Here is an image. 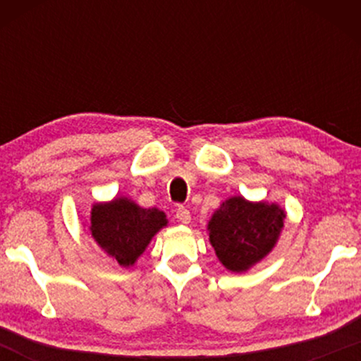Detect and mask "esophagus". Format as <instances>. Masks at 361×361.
Returning <instances> with one entry per match:
<instances>
[{"label": "esophagus", "instance_id": "1", "mask_svg": "<svg viewBox=\"0 0 361 361\" xmlns=\"http://www.w3.org/2000/svg\"><path fill=\"white\" fill-rule=\"evenodd\" d=\"M176 219H178V222H181V224H190V221H192V215H190L188 209H185V207H178Z\"/></svg>", "mask_w": 361, "mask_h": 361}]
</instances>
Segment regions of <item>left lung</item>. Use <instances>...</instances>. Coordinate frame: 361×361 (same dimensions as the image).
Listing matches in <instances>:
<instances>
[{
	"instance_id": "1",
	"label": "left lung",
	"mask_w": 361,
	"mask_h": 361,
	"mask_svg": "<svg viewBox=\"0 0 361 361\" xmlns=\"http://www.w3.org/2000/svg\"><path fill=\"white\" fill-rule=\"evenodd\" d=\"M285 212L276 204L231 197L207 226L210 244L227 270L247 271L275 247Z\"/></svg>"
}]
</instances>
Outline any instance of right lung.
<instances>
[{"label":"right lung","instance_id":"add662e5","mask_svg":"<svg viewBox=\"0 0 361 361\" xmlns=\"http://www.w3.org/2000/svg\"><path fill=\"white\" fill-rule=\"evenodd\" d=\"M166 215L157 209H142L126 197L94 204L90 214V233L120 267H132L157 231L166 226Z\"/></svg>","mask_w":361,"mask_h":361}]
</instances>
